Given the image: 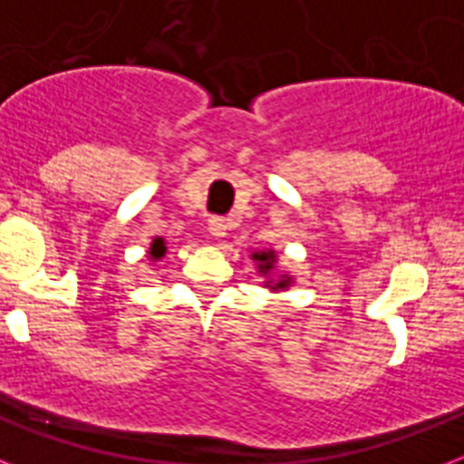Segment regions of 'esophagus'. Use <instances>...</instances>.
<instances>
[{
  "label": "esophagus",
  "instance_id": "esophagus-1",
  "mask_svg": "<svg viewBox=\"0 0 464 464\" xmlns=\"http://www.w3.org/2000/svg\"><path fill=\"white\" fill-rule=\"evenodd\" d=\"M209 233L214 238H224L226 236V221L221 217H214L209 221Z\"/></svg>",
  "mask_w": 464,
  "mask_h": 464
}]
</instances>
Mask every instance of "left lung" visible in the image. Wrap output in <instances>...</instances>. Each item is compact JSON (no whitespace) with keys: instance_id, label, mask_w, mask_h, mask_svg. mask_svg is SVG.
Segmentation results:
<instances>
[{"instance_id":"obj_1","label":"left lung","mask_w":464,"mask_h":464,"mask_svg":"<svg viewBox=\"0 0 464 464\" xmlns=\"http://www.w3.org/2000/svg\"><path fill=\"white\" fill-rule=\"evenodd\" d=\"M255 260H260V272H267V269H272V253H260V255H255ZM279 286H286V282H279L276 284V289Z\"/></svg>"}]
</instances>
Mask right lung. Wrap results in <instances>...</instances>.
<instances>
[{"label":"right lung","instance_id":"1","mask_svg":"<svg viewBox=\"0 0 464 464\" xmlns=\"http://www.w3.org/2000/svg\"><path fill=\"white\" fill-rule=\"evenodd\" d=\"M163 253H166V246H163V240L156 238L154 243H151V257L159 260V257H163Z\"/></svg>","mask_w":464,"mask_h":464}]
</instances>
